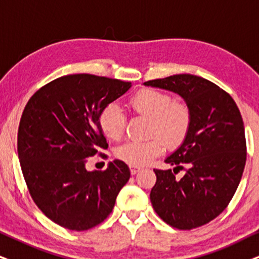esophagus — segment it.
Returning a JSON list of instances; mask_svg holds the SVG:
<instances>
[{
    "mask_svg": "<svg viewBox=\"0 0 259 259\" xmlns=\"http://www.w3.org/2000/svg\"><path fill=\"white\" fill-rule=\"evenodd\" d=\"M140 167H135V166H130V172H132V175L134 176V175H136L137 172L140 171Z\"/></svg>",
    "mask_w": 259,
    "mask_h": 259,
    "instance_id": "1",
    "label": "esophagus"
}]
</instances>
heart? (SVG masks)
Instances as JSON below:
<instances>
[{
  "instance_id": "heart-1",
  "label": "heart",
  "mask_w": 259,
  "mask_h": 259,
  "mask_svg": "<svg viewBox=\"0 0 259 259\" xmlns=\"http://www.w3.org/2000/svg\"><path fill=\"white\" fill-rule=\"evenodd\" d=\"M129 105L135 113L148 117L149 135L162 139L155 136L148 141H127L117 147L116 156L119 160L132 166H143L161 154L163 142L173 148L184 141L190 126L189 109L184 104L173 101L169 94L143 88L134 94ZM125 123V114L117 104L111 103L100 111L99 125L111 140L122 137Z\"/></svg>"
}]
</instances>
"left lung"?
<instances>
[{
	"instance_id": "obj_1",
	"label": "left lung",
	"mask_w": 259,
	"mask_h": 259,
	"mask_svg": "<svg viewBox=\"0 0 259 259\" xmlns=\"http://www.w3.org/2000/svg\"><path fill=\"white\" fill-rule=\"evenodd\" d=\"M143 84L178 94L190 112L184 141L165 159L173 171L154 169V210L178 230L208 224L225 210L243 176L246 141L240 111L227 92L196 75H172ZM183 164L188 168L178 180L175 173Z\"/></svg>"
}]
</instances>
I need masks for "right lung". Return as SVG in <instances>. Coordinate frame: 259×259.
<instances>
[{"label": "right lung", "instance_id": "add662e5", "mask_svg": "<svg viewBox=\"0 0 259 259\" xmlns=\"http://www.w3.org/2000/svg\"><path fill=\"white\" fill-rule=\"evenodd\" d=\"M132 82L91 74L58 77L35 92L22 112L18 155L38 208L62 227L86 231L112 211L130 178L120 160L88 171L87 158L106 149L100 111L125 94Z\"/></svg>", "mask_w": 259, "mask_h": 259}]
</instances>
